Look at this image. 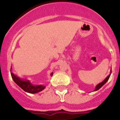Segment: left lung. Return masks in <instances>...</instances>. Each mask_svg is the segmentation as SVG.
<instances>
[{
  "mask_svg": "<svg viewBox=\"0 0 120 120\" xmlns=\"http://www.w3.org/2000/svg\"><path fill=\"white\" fill-rule=\"evenodd\" d=\"M110 76H111V75H109V76H108V77H106V78L105 79V80H103V81L102 82H101V83H100L99 84H98L97 85V86H96V89H95V90H94V91H97V90H99L100 88L101 87V86H102L104 84H105L106 83V82L108 81V79H109V77H110Z\"/></svg>",
  "mask_w": 120,
  "mask_h": 120,
  "instance_id": "left-lung-1",
  "label": "left lung"
}]
</instances>
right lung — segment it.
<instances>
[{"instance_id":"1","label":"right lung","mask_w":120,"mask_h":120,"mask_svg":"<svg viewBox=\"0 0 120 120\" xmlns=\"http://www.w3.org/2000/svg\"><path fill=\"white\" fill-rule=\"evenodd\" d=\"M11 77L14 81L18 85L23 89L24 91L29 93H37L41 91L45 88V86L43 85H34L31 84L30 82L28 80H22L20 78H19L17 76H15L12 73H11ZM52 76L53 73L51 74Z\"/></svg>"}]
</instances>
